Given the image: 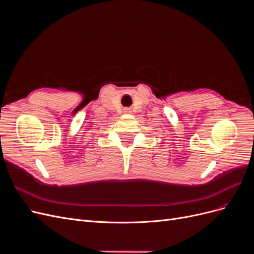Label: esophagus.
Listing matches in <instances>:
<instances>
[{"label":"esophagus","instance_id":"34e87169","mask_svg":"<svg viewBox=\"0 0 254 254\" xmlns=\"http://www.w3.org/2000/svg\"><path fill=\"white\" fill-rule=\"evenodd\" d=\"M125 112H130V109H129V108H127V109H125Z\"/></svg>","mask_w":254,"mask_h":254}]
</instances>
